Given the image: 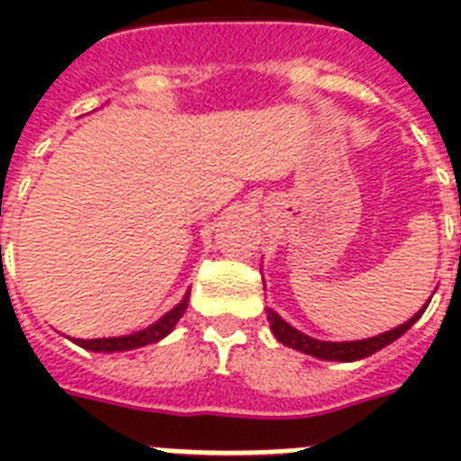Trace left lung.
Here are the masks:
<instances>
[{"label": "left lung", "instance_id": "obj_1", "mask_svg": "<svg viewBox=\"0 0 461 461\" xmlns=\"http://www.w3.org/2000/svg\"><path fill=\"white\" fill-rule=\"evenodd\" d=\"M429 303H423V308H419V313H414L407 322H402L397 328L380 332L375 337H366V339H354V342H325V339H315V337L303 335L302 330L292 328L282 315L275 313L273 308H267V322H270V330L277 337V342H282L289 349L302 351V354H308V357L322 358V361H344L347 364V361H358V358L371 357V354L380 351L387 344H393L397 337L404 335L421 318L423 311L429 308Z\"/></svg>", "mask_w": 461, "mask_h": 461}]
</instances>
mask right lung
Here are the masks:
<instances>
[{
    "label": "right lung",
    "mask_w": 461,
    "mask_h": 461,
    "mask_svg": "<svg viewBox=\"0 0 461 461\" xmlns=\"http://www.w3.org/2000/svg\"><path fill=\"white\" fill-rule=\"evenodd\" d=\"M188 294H191V289H188L184 299L174 308H169L162 318L153 322V325H148V328L139 330V332H131V335H119V337H97V339H76L78 347L88 351H103V354H114V351H131V349H140V347H146V344L159 342V339H165L169 332L174 330V325L179 322V318L186 313L188 306Z\"/></svg>",
    "instance_id": "obj_1"
}]
</instances>
